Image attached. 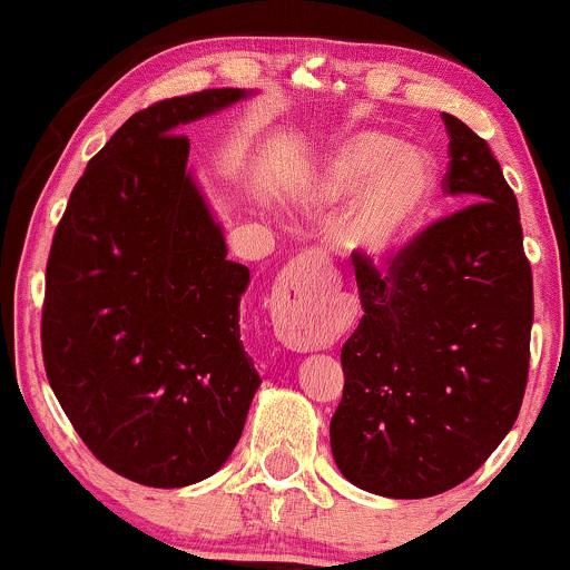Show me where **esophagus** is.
<instances>
[{
	"label": "esophagus",
	"instance_id": "obj_1",
	"mask_svg": "<svg viewBox=\"0 0 570 570\" xmlns=\"http://www.w3.org/2000/svg\"><path fill=\"white\" fill-rule=\"evenodd\" d=\"M324 286L307 278L303 267H289L273 292V326L286 348L311 353L335 343L332 316L326 313Z\"/></svg>",
	"mask_w": 570,
	"mask_h": 570
}]
</instances>
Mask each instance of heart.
<instances>
[{
    "label": "heart",
    "mask_w": 570,
    "mask_h": 570,
    "mask_svg": "<svg viewBox=\"0 0 570 570\" xmlns=\"http://www.w3.org/2000/svg\"><path fill=\"white\" fill-rule=\"evenodd\" d=\"M431 198L426 160L375 130L353 134L318 155L299 181L297 200L311 217L337 222V244L353 259L383 265L421 227Z\"/></svg>",
    "instance_id": "b5f03b06"
}]
</instances>
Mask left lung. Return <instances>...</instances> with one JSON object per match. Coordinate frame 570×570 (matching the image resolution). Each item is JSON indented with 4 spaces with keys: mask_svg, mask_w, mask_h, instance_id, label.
Masks as SVG:
<instances>
[{
    "mask_svg": "<svg viewBox=\"0 0 570 570\" xmlns=\"http://www.w3.org/2000/svg\"><path fill=\"white\" fill-rule=\"evenodd\" d=\"M442 120V189L466 206L417 233L385 273L353 259L364 316L340 351L330 442L345 480L385 499L469 480L514 426L528 383L533 276L520 208L488 141Z\"/></svg>",
    "mask_w": 570,
    "mask_h": 570,
    "instance_id": "1",
    "label": "left lung"
}]
</instances>
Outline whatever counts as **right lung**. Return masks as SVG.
Returning a JSON list of instances; mask_svg holds the SVG:
<instances>
[{
	"label": "right lung",
	"instance_id": "add662e5",
	"mask_svg": "<svg viewBox=\"0 0 570 570\" xmlns=\"http://www.w3.org/2000/svg\"><path fill=\"white\" fill-rule=\"evenodd\" d=\"M252 94L153 104L88 163L53 235L42 358L104 466L149 488L206 480L233 453L259 375L238 324L248 267L187 168L185 122Z\"/></svg>",
	"mask_w": 570,
	"mask_h": 570
}]
</instances>
